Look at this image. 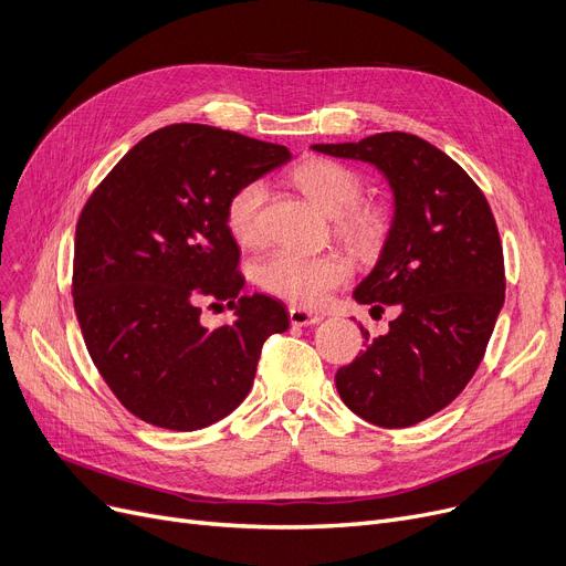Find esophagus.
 Returning a JSON list of instances; mask_svg holds the SVG:
<instances>
[{
  "mask_svg": "<svg viewBox=\"0 0 566 566\" xmlns=\"http://www.w3.org/2000/svg\"><path fill=\"white\" fill-rule=\"evenodd\" d=\"M322 317L317 313H311L306 308L300 306H290V322L294 327H308V325H317Z\"/></svg>",
  "mask_w": 566,
  "mask_h": 566,
  "instance_id": "esophagus-1",
  "label": "esophagus"
}]
</instances>
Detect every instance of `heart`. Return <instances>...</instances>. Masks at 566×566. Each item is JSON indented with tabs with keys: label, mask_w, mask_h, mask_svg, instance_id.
I'll use <instances>...</instances> for the list:
<instances>
[{
	"label": "heart",
	"mask_w": 566,
	"mask_h": 566,
	"mask_svg": "<svg viewBox=\"0 0 566 566\" xmlns=\"http://www.w3.org/2000/svg\"><path fill=\"white\" fill-rule=\"evenodd\" d=\"M292 181L329 217H338L340 230L357 239L378 232V217L370 209L355 207L361 196V179L336 160L308 158L292 170ZM266 188L260 179L239 186L226 205V226L244 247L262 241V207ZM353 266L338 253H302L292 249L274 251L258 264V283L279 297L304 306H322L329 294L343 285Z\"/></svg>",
	"instance_id": "heart-1"
}]
</instances>
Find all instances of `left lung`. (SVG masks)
Returning <instances> with one entry per match:
<instances>
[{
    "label": "left lung",
    "mask_w": 566,
    "mask_h": 566,
    "mask_svg": "<svg viewBox=\"0 0 566 566\" xmlns=\"http://www.w3.org/2000/svg\"><path fill=\"white\" fill-rule=\"evenodd\" d=\"M313 149L378 168L394 198L382 251L353 297L370 311L396 306L398 317L375 338L361 327L368 343L338 368V396L375 426H415L465 389L502 311L493 211L455 160L410 133Z\"/></svg>",
    "instance_id": "left-lung-1"
}]
</instances>
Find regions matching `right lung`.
Here are the masks:
<instances>
[{
    "label": "right lung",
    "mask_w": 566,
    "mask_h": 566,
    "mask_svg": "<svg viewBox=\"0 0 566 566\" xmlns=\"http://www.w3.org/2000/svg\"><path fill=\"white\" fill-rule=\"evenodd\" d=\"M290 158L287 147L205 124L158 128L111 170L75 228L73 306L92 361L147 423L198 430L253 387L262 343L290 327L281 302L241 294L226 205ZM202 296L235 311L209 333Z\"/></svg>",
    "instance_id": "right-lung-1"
}]
</instances>
